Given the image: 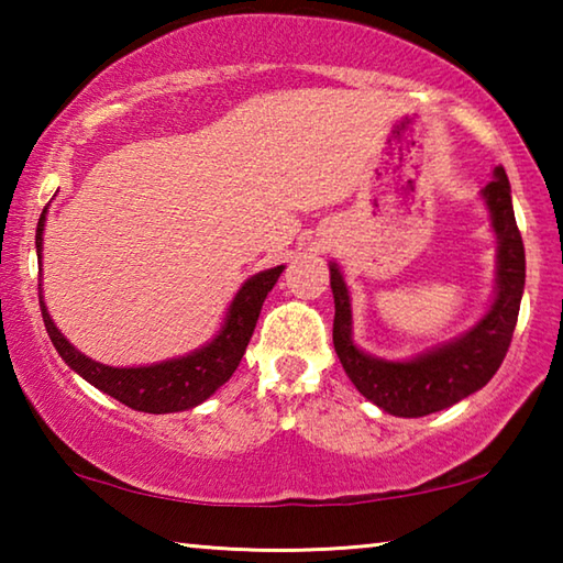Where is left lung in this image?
Returning <instances> with one entry per match:
<instances>
[{
    "instance_id": "obj_1",
    "label": "left lung",
    "mask_w": 563,
    "mask_h": 563,
    "mask_svg": "<svg viewBox=\"0 0 563 563\" xmlns=\"http://www.w3.org/2000/svg\"><path fill=\"white\" fill-rule=\"evenodd\" d=\"M499 238L497 298L476 328L460 340L409 362L369 357L352 342V312L347 285L330 265V288L335 295L332 342L347 377L369 402L397 417H424L440 412L482 389L507 357L527 278L521 233L511 208V188L504 168H494V180L482 190Z\"/></svg>"
}]
</instances>
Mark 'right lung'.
Instances as JSON below:
<instances>
[{
  "label": "right lung",
  "instance_id": "right-lung-1",
  "mask_svg": "<svg viewBox=\"0 0 563 563\" xmlns=\"http://www.w3.org/2000/svg\"><path fill=\"white\" fill-rule=\"evenodd\" d=\"M44 216L46 208L36 223V253L42 258V233H44ZM283 265L271 271L253 275L228 308L225 322L213 342L206 347L190 352L186 357L166 360L151 367H109L101 362H93L87 355H81L69 340H66L46 312V305L40 292L44 328L49 332L56 352L69 365L74 373H79L87 383H91L101 393L119 399L121 405L139 412L148 415H166L180 412L201 405L203 399L211 397L218 387L231 379L235 367L241 365V357L251 342V335L258 322L263 300L268 298L273 285L278 283Z\"/></svg>",
  "mask_w": 563,
  "mask_h": 563
}]
</instances>
